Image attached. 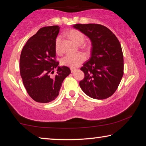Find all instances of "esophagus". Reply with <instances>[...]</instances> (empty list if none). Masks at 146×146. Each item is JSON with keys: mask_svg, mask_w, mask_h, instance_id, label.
Returning <instances> with one entry per match:
<instances>
[{"mask_svg": "<svg viewBox=\"0 0 146 146\" xmlns=\"http://www.w3.org/2000/svg\"><path fill=\"white\" fill-rule=\"evenodd\" d=\"M76 70V69H75V68H71V73H74Z\"/></svg>", "mask_w": 146, "mask_h": 146, "instance_id": "obj_1", "label": "esophagus"}]
</instances>
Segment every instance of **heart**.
<instances>
[{
    "label": "heart",
    "mask_w": 146,
    "mask_h": 146,
    "mask_svg": "<svg viewBox=\"0 0 146 146\" xmlns=\"http://www.w3.org/2000/svg\"><path fill=\"white\" fill-rule=\"evenodd\" d=\"M68 35L71 40H73L77 45H81L85 40V35L82 32L78 29H73L68 31ZM62 38L60 36H58L55 41V48L57 53L62 52L61 47ZM86 56L82 53H76L73 54H68L62 58L61 64L64 66H68L71 68H76L80 66L85 60Z\"/></svg>",
    "instance_id": "1"
}]
</instances>
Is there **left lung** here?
Returning <instances> with one entry per match:
<instances>
[{
    "label": "left lung",
    "instance_id": "1",
    "mask_svg": "<svg viewBox=\"0 0 146 146\" xmlns=\"http://www.w3.org/2000/svg\"><path fill=\"white\" fill-rule=\"evenodd\" d=\"M73 27L90 38L91 56L80 68L84 78L79 85L86 95L102 100L114 93L123 75V53L119 40L106 26L77 24Z\"/></svg>",
    "mask_w": 146,
    "mask_h": 146
}]
</instances>
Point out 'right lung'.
Wrapping results in <instances>:
<instances>
[{"label":"right lung","instance_id":"right-lung-1","mask_svg":"<svg viewBox=\"0 0 146 146\" xmlns=\"http://www.w3.org/2000/svg\"><path fill=\"white\" fill-rule=\"evenodd\" d=\"M58 26L40 28L27 41L20 57V73L24 87L32 99L48 103L59 95L63 80L71 73L67 66H58L55 41ZM57 69L55 76L50 75Z\"/></svg>","mask_w":146,"mask_h":146}]
</instances>
